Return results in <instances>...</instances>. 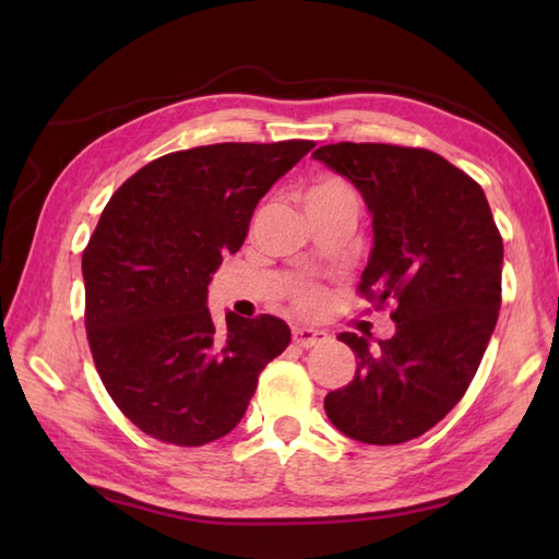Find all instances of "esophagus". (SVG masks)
I'll return each instance as SVG.
<instances>
[{
  "mask_svg": "<svg viewBox=\"0 0 559 559\" xmlns=\"http://www.w3.org/2000/svg\"><path fill=\"white\" fill-rule=\"evenodd\" d=\"M293 341L302 348H312V346H322V343L329 341V334L322 329H312V326H295L293 329Z\"/></svg>",
  "mask_w": 559,
  "mask_h": 559,
  "instance_id": "obj_1",
  "label": "esophagus"
}]
</instances>
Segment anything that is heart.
<instances>
[{"mask_svg": "<svg viewBox=\"0 0 559 559\" xmlns=\"http://www.w3.org/2000/svg\"><path fill=\"white\" fill-rule=\"evenodd\" d=\"M331 187H341V185L334 182V180H329V182H322V185H317V187H312V189H331ZM300 302H302V307H307V310H312V307L319 305V290L305 288V290L300 293Z\"/></svg>", "mask_w": 559, "mask_h": 559, "instance_id": "b5f03b06", "label": "heart"}]
</instances>
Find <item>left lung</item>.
Listing matches in <instances>:
<instances>
[{"instance_id": "1", "label": "left lung", "mask_w": 559, "mask_h": 559, "mask_svg": "<svg viewBox=\"0 0 559 559\" xmlns=\"http://www.w3.org/2000/svg\"><path fill=\"white\" fill-rule=\"evenodd\" d=\"M312 158L350 180L372 216L360 293L396 302L391 338L338 334L360 362L326 394V415L355 442H408L476 377L500 314L502 237L483 187L432 151L346 141Z\"/></svg>"}]
</instances>
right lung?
Listing matches in <instances>:
<instances>
[{
	"label": "right lung",
	"mask_w": 559,
	"mask_h": 559,
	"mask_svg": "<svg viewBox=\"0 0 559 559\" xmlns=\"http://www.w3.org/2000/svg\"><path fill=\"white\" fill-rule=\"evenodd\" d=\"M312 141L213 144L134 173L100 213L81 259L93 360L141 432L201 447L235 430L264 367L288 348L278 317L206 307L211 273L242 247L271 185Z\"/></svg>",
	"instance_id": "obj_1"
}]
</instances>
